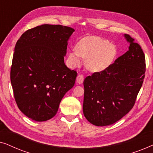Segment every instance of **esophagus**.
<instances>
[{
	"mask_svg": "<svg viewBox=\"0 0 153 153\" xmlns=\"http://www.w3.org/2000/svg\"><path fill=\"white\" fill-rule=\"evenodd\" d=\"M83 82V76L82 74H79L76 77V83L81 84Z\"/></svg>",
	"mask_w": 153,
	"mask_h": 153,
	"instance_id": "obj_1",
	"label": "esophagus"
}]
</instances>
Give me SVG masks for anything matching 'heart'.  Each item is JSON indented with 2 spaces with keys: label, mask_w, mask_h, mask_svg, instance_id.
Returning a JSON list of instances; mask_svg holds the SVG:
<instances>
[{
  "label": "heart",
  "mask_w": 153,
  "mask_h": 153,
  "mask_svg": "<svg viewBox=\"0 0 153 153\" xmlns=\"http://www.w3.org/2000/svg\"><path fill=\"white\" fill-rule=\"evenodd\" d=\"M116 54V47L107 39L88 37L79 41L75 51L69 52L68 61L72 66H77L81 63V57L85 60V65L88 70L99 72L112 64Z\"/></svg>",
  "instance_id": "obj_1"
}]
</instances>
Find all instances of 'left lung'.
Listing matches in <instances>:
<instances>
[{
  "label": "left lung",
  "instance_id": "left-lung-1",
  "mask_svg": "<svg viewBox=\"0 0 153 153\" xmlns=\"http://www.w3.org/2000/svg\"><path fill=\"white\" fill-rule=\"evenodd\" d=\"M129 49L105 70L84 79L83 111L96 126H107L129 113L143 84L146 60L139 44L124 35Z\"/></svg>",
  "mask_w": 153,
  "mask_h": 153
}]
</instances>
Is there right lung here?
<instances>
[{
  "label": "right lung",
  "instance_id": "1",
  "mask_svg": "<svg viewBox=\"0 0 153 153\" xmlns=\"http://www.w3.org/2000/svg\"><path fill=\"white\" fill-rule=\"evenodd\" d=\"M74 30L44 24L26 31L14 48L10 79L19 108L42 122L53 118L74 86L77 73L65 65L68 42Z\"/></svg>",
  "mask_w": 153,
  "mask_h": 153
}]
</instances>
